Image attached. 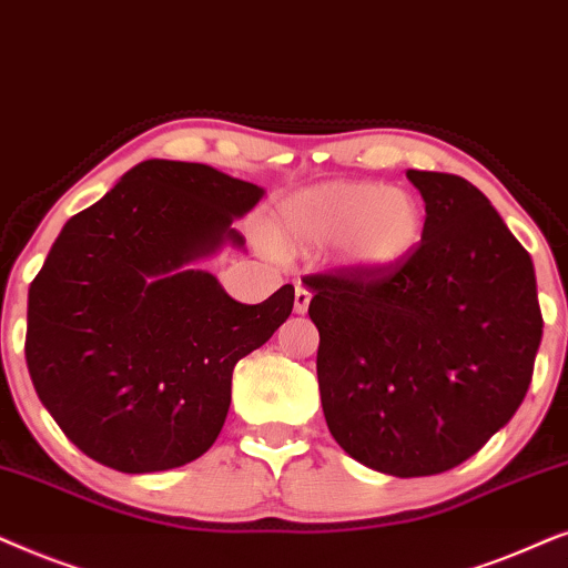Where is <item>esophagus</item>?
<instances>
[{
    "label": "esophagus",
    "instance_id": "1",
    "mask_svg": "<svg viewBox=\"0 0 568 568\" xmlns=\"http://www.w3.org/2000/svg\"><path fill=\"white\" fill-rule=\"evenodd\" d=\"M308 304H312V293H308L306 285H296V298H293V312L296 314H306Z\"/></svg>",
    "mask_w": 568,
    "mask_h": 568
}]
</instances>
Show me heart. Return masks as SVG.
<instances>
[{
  "instance_id": "1",
  "label": "heart",
  "mask_w": 568,
  "mask_h": 568,
  "mask_svg": "<svg viewBox=\"0 0 568 568\" xmlns=\"http://www.w3.org/2000/svg\"><path fill=\"white\" fill-rule=\"evenodd\" d=\"M420 200L410 189L374 181H324L280 205L270 236L280 248L335 246L337 260L361 275H387L410 260L423 239Z\"/></svg>"
}]
</instances>
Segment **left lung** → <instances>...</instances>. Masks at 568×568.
I'll list each match as a JSON object with an SVG mask.
<instances>
[{
	"label": "left lung",
	"instance_id": "1",
	"mask_svg": "<svg viewBox=\"0 0 568 568\" xmlns=\"http://www.w3.org/2000/svg\"><path fill=\"white\" fill-rule=\"evenodd\" d=\"M423 239L387 275H306L329 434L395 478L447 473L517 413L542 337L535 267L488 196L455 173L407 171Z\"/></svg>",
	"mask_w": 568,
	"mask_h": 568
}]
</instances>
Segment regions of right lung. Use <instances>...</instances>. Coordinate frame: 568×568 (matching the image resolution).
I'll return each instance as SVG.
<instances>
[{
    "mask_svg": "<svg viewBox=\"0 0 568 568\" xmlns=\"http://www.w3.org/2000/svg\"><path fill=\"white\" fill-rule=\"evenodd\" d=\"M264 189L205 163L142 161L64 223L28 291L26 361L43 407L90 459L158 473L202 457L236 363L293 312V285L233 301L194 264L241 248Z\"/></svg>",
    "mask_w": 568,
    "mask_h": 568,
    "instance_id": "add662e5",
    "label": "right lung"
}]
</instances>
